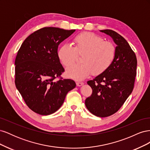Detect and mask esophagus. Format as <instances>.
<instances>
[{
	"instance_id": "34e87169",
	"label": "esophagus",
	"mask_w": 150,
	"mask_h": 150,
	"mask_svg": "<svg viewBox=\"0 0 150 150\" xmlns=\"http://www.w3.org/2000/svg\"><path fill=\"white\" fill-rule=\"evenodd\" d=\"M83 84H84V83H83V82H77L76 83L77 86H83Z\"/></svg>"
}]
</instances>
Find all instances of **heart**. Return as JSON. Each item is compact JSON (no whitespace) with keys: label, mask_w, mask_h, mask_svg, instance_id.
I'll list each match as a JSON object with an SVG mask.
<instances>
[{"label":"heart","mask_w":150,"mask_h":150,"mask_svg":"<svg viewBox=\"0 0 150 150\" xmlns=\"http://www.w3.org/2000/svg\"><path fill=\"white\" fill-rule=\"evenodd\" d=\"M73 47L63 44L58 49L57 55L63 66L69 67L76 61L77 55L82 56V64L71 67L66 70L67 77L83 80L91 74L94 76L105 72L112 64L116 56V47L112 43L92 33H81L72 40Z\"/></svg>","instance_id":"1"}]
</instances>
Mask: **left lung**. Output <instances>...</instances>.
<instances>
[{"mask_svg": "<svg viewBox=\"0 0 150 150\" xmlns=\"http://www.w3.org/2000/svg\"><path fill=\"white\" fill-rule=\"evenodd\" d=\"M117 45L112 64L103 73L87 83L93 89L85 104L93 115L107 117L115 114L132 93L137 75V59L126 40L110 29L101 30Z\"/></svg>", "mask_w": 150, "mask_h": 150, "instance_id": "1", "label": "left lung"}]
</instances>
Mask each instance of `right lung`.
<instances>
[{
  "label": "right lung",
  "instance_id": "right-lung-1",
  "mask_svg": "<svg viewBox=\"0 0 150 150\" xmlns=\"http://www.w3.org/2000/svg\"><path fill=\"white\" fill-rule=\"evenodd\" d=\"M47 27L31 34L17 52L15 84L28 106L49 115L62 105L67 93L76 87L73 80L61 78L64 67L57 55L59 45L75 32Z\"/></svg>",
  "mask_w": 150,
  "mask_h": 150
}]
</instances>
